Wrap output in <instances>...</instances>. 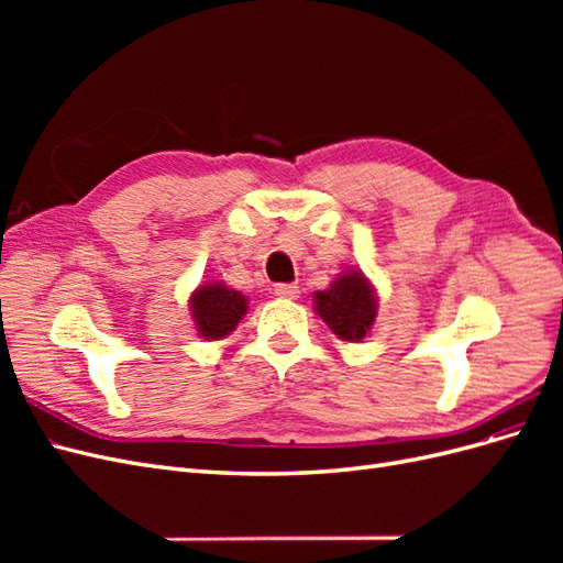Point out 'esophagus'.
Masks as SVG:
<instances>
[{
  "label": "esophagus",
  "instance_id": "esophagus-1",
  "mask_svg": "<svg viewBox=\"0 0 563 563\" xmlns=\"http://www.w3.org/2000/svg\"><path fill=\"white\" fill-rule=\"evenodd\" d=\"M275 294L279 296V298H298L300 296V288L296 286V284H277L275 286Z\"/></svg>",
  "mask_w": 563,
  "mask_h": 563
}]
</instances>
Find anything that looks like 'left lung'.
Listing matches in <instances>:
<instances>
[{
	"label": "left lung",
	"instance_id": "8db88e82",
	"mask_svg": "<svg viewBox=\"0 0 563 563\" xmlns=\"http://www.w3.org/2000/svg\"><path fill=\"white\" fill-rule=\"evenodd\" d=\"M317 314L329 323V329L350 343H356L376 321V294L362 272H347L329 291L314 294Z\"/></svg>",
	"mask_w": 563,
	"mask_h": 563
}]
</instances>
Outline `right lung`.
Wrapping results in <instances>:
<instances>
[{
    "label": "right lung",
    "mask_w": 563,
    "mask_h": 563,
    "mask_svg": "<svg viewBox=\"0 0 563 563\" xmlns=\"http://www.w3.org/2000/svg\"><path fill=\"white\" fill-rule=\"evenodd\" d=\"M192 317L201 338L218 340L234 331L246 314V298L223 284H207L190 300Z\"/></svg>",
    "instance_id": "right-lung-1"
}]
</instances>
